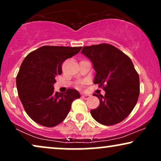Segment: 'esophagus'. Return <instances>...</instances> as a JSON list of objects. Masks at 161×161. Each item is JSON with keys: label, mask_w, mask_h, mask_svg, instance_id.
Returning <instances> with one entry per match:
<instances>
[{"label": "esophagus", "mask_w": 161, "mask_h": 161, "mask_svg": "<svg viewBox=\"0 0 161 161\" xmlns=\"http://www.w3.org/2000/svg\"><path fill=\"white\" fill-rule=\"evenodd\" d=\"M89 97H90V95H88V94H85V95L82 96V98L84 99H87L89 98Z\"/></svg>", "instance_id": "34e87169"}]
</instances>
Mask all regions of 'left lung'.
<instances>
[{"mask_svg": "<svg viewBox=\"0 0 161 161\" xmlns=\"http://www.w3.org/2000/svg\"><path fill=\"white\" fill-rule=\"evenodd\" d=\"M82 53L93 64L94 84L103 87L105 96L97 95L100 104L91 111L98 123L113 125L130 114L140 95V79L129 56L109 44L85 46Z\"/></svg>", "mask_w": 161, "mask_h": 161, "instance_id": "1", "label": "left lung"}]
</instances>
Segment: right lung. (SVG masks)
Returning a JSON list of instances; mask_svg holds the SVG:
<instances>
[{"label": "right lung", "instance_id": "right-lung-1", "mask_svg": "<svg viewBox=\"0 0 161 161\" xmlns=\"http://www.w3.org/2000/svg\"><path fill=\"white\" fill-rule=\"evenodd\" d=\"M82 47L42 46L27 55L16 77L18 93L26 113L45 127H54L65 119L74 99L75 89L55 92L56 77L62 74V63L78 53Z\"/></svg>", "mask_w": 161, "mask_h": 161}]
</instances>
